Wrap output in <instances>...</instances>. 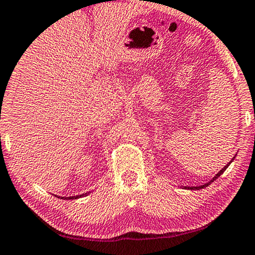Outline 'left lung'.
<instances>
[{
	"label": "left lung",
	"mask_w": 255,
	"mask_h": 255,
	"mask_svg": "<svg viewBox=\"0 0 255 255\" xmlns=\"http://www.w3.org/2000/svg\"><path fill=\"white\" fill-rule=\"evenodd\" d=\"M235 157H236V155L233 157V159H232L231 161H229V162H228V164H227L226 166H225L223 169H220V170H219V172H218V173H217V174L215 175V177H214V178H212V179H211V181H209V182H208V183H206V184H203V185H199V186H185V189H189V190H201V189H204V187H207L208 185H210L212 182H214V181H216V179H217V178H218V177L220 176V175H222V174H223V173L225 172V170H226V169H227V167H228L229 165H231V162H232V161H233L234 159H235Z\"/></svg>",
	"instance_id": "obj_1"
}]
</instances>
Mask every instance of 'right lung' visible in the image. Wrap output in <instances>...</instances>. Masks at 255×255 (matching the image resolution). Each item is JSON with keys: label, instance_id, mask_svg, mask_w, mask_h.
<instances>
[{"label": "right lung", "instance_id": "right-lung-1", "mask_svg": "<svg viewBox=\"0 0 255 255\" xmlns=\"http://www.w3.org/2000/svg\"><path fill=\"white\" fill-rule=\"evenodd\" d=\"M90 193V192H87V193H83V194H80V195H76V197H58V195H55V197L57 198H61L63 200H73V199H79V198H82V197H87Z\"/></svg>", "mask_w": 255, "mask_h": 255}]
</instances>
